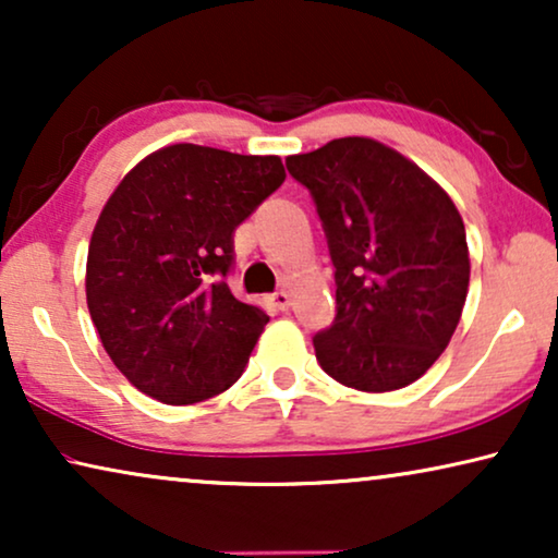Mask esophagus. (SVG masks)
<instances>
[{
  "label": "esophagus",
  "mask_w": 558,
  "mask_h": 558,
  "mask_svg": "<svg viewBox=\"0 0 558 558\" xmlns=\"http://www.w3.org/2000/svg\"><path fill=\"white\" fill-rule=\"evenodd\" d=\"M269 300H271V304H274V307H277L279 312H287L289 304H292V300H289V294L284 292V289H279V292H274V294L269 296Z\"/></svg>",
  "instance_id": "esophagus-1"
}]
</instances>
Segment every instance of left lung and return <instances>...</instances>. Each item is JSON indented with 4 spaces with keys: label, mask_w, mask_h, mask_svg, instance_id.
I'll return each instance as SVG.
<instances>
[{
    "label": "left lung",
    "mask_w": 558,
    "mask_h": 558,
    "mask_svg": "<svg viewBox=\"0 0 558 558\" xmlns=\"http://www.w3.org/2000/svg\"><path fill=\"white\" fill-rule=\"evenodd\" d=\"M310 190L335 266V319L315 355L357 391L414 384L445 353L470 284L464 223L449 195L386 144L345 136L287 159Z\"/></svg>",
    "instance_id": "8db88e82"
}]
</instances>
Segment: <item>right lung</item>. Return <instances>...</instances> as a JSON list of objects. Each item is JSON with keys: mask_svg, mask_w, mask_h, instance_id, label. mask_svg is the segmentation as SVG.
I'll use <instances>...</instances> for the list:
<instances>
[{"mask_svg": "<svg viewBox=\"0 0 558 558\" xmlns=\"http://www.w3.org/2000/svg\"><path fill=\"white\" fill-rule=\"evenodd\" d=\"M284 178L279 157L172 144L113 190L90 235L86 300L142 393L182 407L241 378L269 317L228 287L233 233Z\"/></svg>", "mask_w": 558, "mask_h": 558, "instance_id": "add662e5", "label": "right lung"}]
</instances>
